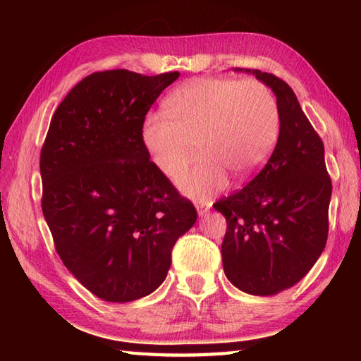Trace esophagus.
<instances>
[{"mask_svg": "<svg viewBox=\"0 0 361 361\" xmlns=\"http://www.w3.org/2000/svg\"><path fill=\"white\" fill-rule=\"evenodd\" d=\"M210 207H212V204L207 202V200H197V202H195V209H197L199 216H205L207 213H209Z\"/></svg>", "mask_w": 361, "mask_h": 361, "instance_id": "34e87169", "label": "esophagus"}]
</instances>
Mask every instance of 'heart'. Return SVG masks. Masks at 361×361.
<instances>
[{
	"instance_id": "1",
	"label": "heart",
	"mask_w": 361,
	"mask_h": 361,
	"mask_svg": "<svg viewBox=\"0 0 361 361\" xmlns=\"http://www.w3.org/2000/svg\"><path fill=\"white\" fill-rule=\"evenodd\" d=\"M166 113L148 116L143 142L161 172L178 175L195 154L202 159L178 178L180 188L204 197L228 181H245L264 167L277 143L280 113L266 84L255 79L199 78L173 90Z\"/></svg>"
}]
</instances>
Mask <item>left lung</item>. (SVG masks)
<instances>
[{"label": "left lung", "mask_w": 361, "mask_h": 361, "mask_svg": "<svg viewBox=\"0 0 361 361\" xmlns=\"http://www.w3.org/2000/svg\"><path fill=\"white\" fill-rule=\"evenodd\" d=\"M235 71L252 73L272 89L280 132L264 169L213 209L228 223L221 245L226 277L248 295L272 296L298 283L325 248L331 178L322 138L290 85L271 73Z\"/></svg>", "instance_id": "8db88e82"}]
</instances>
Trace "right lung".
Here are the masks:
<instances>
[{
  "instance_id": "add662e5",
  "label": "right lung",
  "mask_w": 361,
  "mask_h": 361,
  "mask_svg": "<svg viewBox=\"0 0 361 361\" xmlns=\"http://www.w3.org/2000/svg\"><path fill=\"white\" fill-rule=\"evenodd\" d=\"M178 76L92 73L49 126L39 159L42 213L65 267L103 301L154 291L175 242L197 219L143 142L145 116Z\"/></svg>"
}]
</instances>
